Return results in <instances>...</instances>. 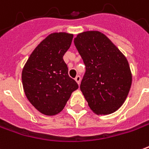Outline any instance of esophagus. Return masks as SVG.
Instances as JSON below:
<instances>
[{
    "label": "esophagus",
    "instance_id": "obj_1",
    "mask_svg": "<svg viewBox=\"0 0 149 149\" xmlns=\"http://www.w3.org/2000/svg\"><path fill=\"white\" fill-rule=\"evenodd\" d=\"M81 76H79V75H77V76L75 77V81L77 82L78 85H80V83H81Z\"/></svg>",
    "mask_w": 149,
    "mask_h": 149
}]
</instances>
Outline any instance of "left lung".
Listing matches in <instances>:
<instances>
[{
  "label": "left lung",
  "instance_id": "left-lung-1",
  "mask_svg": "<svg viewBox=\"0 0 149 149\" xmlns=\"http://www.w3.org/2000/svg\"><path fill=\"white\" fill-rule=\"evenodd\" d=\"M85 65L81 90L97 114L116 111L125 102L132 85V72L123 53L99 31H85L74 38Z\"/></svg>",
  "mask_w": 149,
  "mask_h": 149
}]
</instances>
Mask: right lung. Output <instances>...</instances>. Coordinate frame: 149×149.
<instances>
[{
    "mask_svg": "<svg viewBox=\"0 0 149 149\" xmlns=\"http://www.w3.org/2000/svg\"><path fill=\"white\" fill-rule=\"evenodd\" d=\"M73 35L53 33L35 48L24 66L22 80L24 92L34 107L46 115L64 109L78 85L68 76L63 56L71 46Z\"/></svg>",
    "mask_w": 149,
    "mask_h": 149,
    "instance_id": "right-lung-1",
    "label": "right lung"
}]
</instances>
